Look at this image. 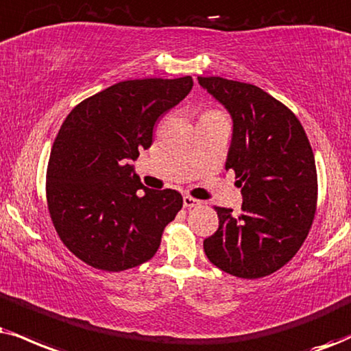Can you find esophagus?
<instances>
[{
  "instance_id": "esophagus-1",
  "label": "esophagus",
  "mask_w": 351,
  "mask_h": 351,
  "mask_svg": "<svg viewBox=\"0 0 351 351\" xmlns=\"http://www.w3.org/2000/svg\"><path fill=\"white\" fill-rule=\"evenodd\" d=\"M200 205V200H197V198L193 197H189V195H184V206L185 208H193V206Z\"/></svg>"
}]
</instances>
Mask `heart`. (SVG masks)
Segmentation results:
<instances>
[{"label":"heart","mask_w":351,"mask_h":351,"mask_svg":"<svg viewBox=\"0 0 351 351\" xmlns=\"http://www.w3.org/2000/svg\"><path fill=\"white\" fill-rule=\"evenodd\" d=\"M210 112H215V110H210Z\"/></svg>","instance_id":"obj_1"}]
</instances>
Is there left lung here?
<instances>
[{
  "instance_id": "left-lung-1",
  "label": "left lung",
  "mask_w": 351,
  "mask_h": 351,
  "mask_svg": "<svg viewBox=\"0 0 351 351\" xmlns=\"http://www.w3.org/2000/svg\"><path fill=\"white\" fill-rule=\"evenodd\" d=\"M232 117L226 169L244 197L241 215L215 206L219 226L203 241L208 261L237 278H262L295 257L317 205V172L296 115L254 84L198 76Z\"/></svg>"
}]
</instances>
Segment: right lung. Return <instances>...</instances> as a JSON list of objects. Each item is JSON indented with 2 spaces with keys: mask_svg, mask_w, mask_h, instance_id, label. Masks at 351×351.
I'll return each mask as SVG.
<instances>
[{
  "mask_svg": "<svg viewBox=\"0 0 351 351\" xmlns=\"http://www.w3.org/2000/svg\"><path fill=\"white\" fill-rule=\"evenodd\" d=\"M192 86L190 76L122 81L64 119L47 167V205L60 239L80 261L122 271L158 252L182 195L146 189L128 161L149 148L159 117Z\"/></svg>",
  "mask_w": 351,
  "mask_h": 351,
  "instance_id": "obj_1",
  "label": "right lung"
}]
</instances>
